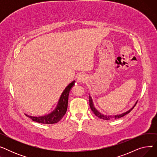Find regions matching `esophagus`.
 Instances as JSON below:
<instances>
[{
	"label": "esophagus",
	"instance_id": "esophagus-1",
	"mask_svg": "<svg viewBox=\"0 0 157 157\" xmlns=\"http://www.w3.org/2000/svg\"><path fill=\"white\" fill-rule=\"evenodd\" d=\"M86 76L84 74H79L78 77V82H80V83H84V82L86 81Z\"/></svg>",
	"mask_w": 157,
	"mask_h": 157
}]
</instances>
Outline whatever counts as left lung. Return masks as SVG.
I'll list each match as a JSON object with an SVG mask.
<instances>
[{"label": "left lung", "mask_w": 157, "mask_h": 157, "mask_svg": "<svg viewBox=\"0 0 157 157\" xmlns=\"http://www.w3.org/2000/svg\"><path fill=\"white\" fill-rule=\"evenodd\" d=\"M89 102H90V108H91L92 111H93V113L96 115V117H97L98 118H99L101 119H102V120H111V119H118V118H121L123 117H124L125 115H126L127 114L129 113L132 110V109L134 108V107L136 106L137 101L136 102V104H134V105L132 108L131 109H130L129 110H128L127 111L125 112V113H123L121 114H116V115H105V114H104L101 113H100L99 111H98L94 106V102H93V101H92V98L91 97V96L89 94Z\"/></svg>", "instance_id": "8db88e82"}]
</instances>
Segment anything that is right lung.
I'll return each mask as SVG.
<instances>
[{"label": "right lung", "mask_w": 157, "mask_h": 157, "mask_svg": "<svg viewBox=\"0 0 157 157\" xmlns=\"http://www.w3.org/2000/svg\"><path fill=\"white\" fill-rule=\"evenodd\" d=\"M74 84H75V81H73L65 88L60 95L59 101L58 102L55 109L50 113L44 115V116L37 117L29 116V115L27 114L25 115L34 121L40 123H44V124H53V123L59 122L62 120L66 113V111H67L69 92L72 87L74 86Z\"/></svg>", "instance_id": "add662e5"}]
</instances>
